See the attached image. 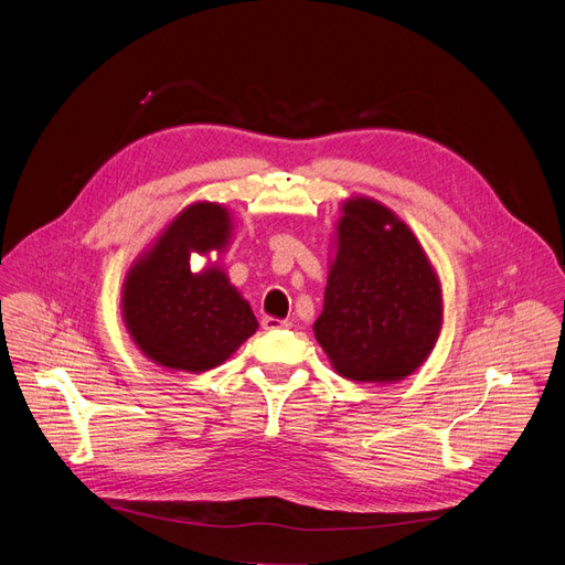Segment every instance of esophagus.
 <instances>
[{
    "mask_svg": "<svg viewBox=\"0 0 565 565\" xmlns=\"http://www.w3.org/2000/svg\"><path fill=\"white\" fill-rule=\"evenodd\" d=\"M262 327H264L266 331L290 329V327H292V321H290V319H281V317H273V315H266V317L262 319Z\"/></svg>",
    "mask_w": 565,
    "mask_h": 565,
    "instance_id": "1",
    "label": "esophagus"
}]
</instances>
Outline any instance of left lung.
<instances>
[{
  "mask_svg": "<svg viewBox=\"0 0 565 565\" xmlns=\"http://www.w3.org/2000/svg\"><path fill=\"white\" fill-rule=\"evenodd\" d=\"M443 321V284L412 227L373 196L342 201L312 324L333 371L369 384L407 380L436 349Z\"/></svg>",
  "mask_w": 565,
  "mask_h": 565,
  "instance_id": "8db88e82",
  "label": "left lung"
}]
</instances>
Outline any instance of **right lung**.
Wrapping results in <instances>:
<instances>
[{
	"mask_svg": "<svg viewBox=\"0 0 565 565\" xmlns=\"http://www.w3.org/2000/svg\"><path fill=\"white\" fill-rule=\"evenodd\" d=\"M232 234L234 216L225 205L194 201L129 266L120 292L122 324L156 366L205 373L257 333L248 299L221 266ZM192 254L206 259L196 274L189 266Z\"/></svg>",
	"mask_w": 565,
	"mask_h": 565,
	"instance_id": "add662e5",
	"label": "right lung"
}]
</instances>
